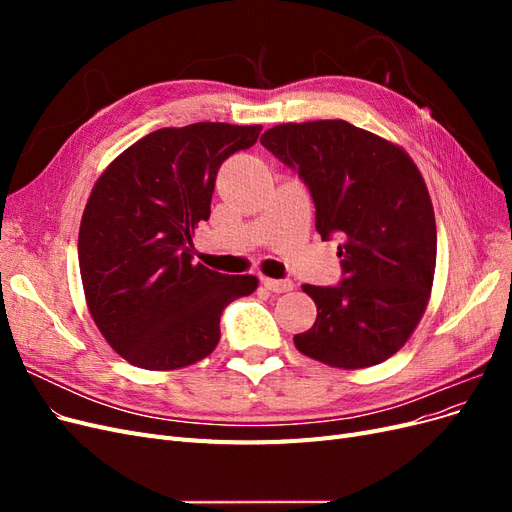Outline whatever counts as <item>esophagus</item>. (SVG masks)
Here are the masks:
<instances>
[{"mask_svg": "<svg viewBox=\"0 0 512 512\" xmlns=\"http://www.w3.org/2000/svg\"><path fill=\"white\" fill-rule=\"evenodd\" d=\"M262 284H265V288L275 292V294L292 290V282L290 280H273V277H262Z\"/></svg>", "mask_w": 512, "mask_h": 512, "instance_id": "1", "label": "esophagus"}]
</instances>
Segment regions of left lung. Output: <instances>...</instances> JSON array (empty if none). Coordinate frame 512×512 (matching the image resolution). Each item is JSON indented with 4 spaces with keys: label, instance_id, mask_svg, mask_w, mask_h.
Returning <instances> with one entry per match:
<instances>
[{
    "label": "left lung",
    "instance_id": "obj_1",
    "mask_svg": "<svg viewBox=\"0 0 512 512\" xmlns=\"http://www.w3.org/2000/svg\"><path fill=\"white\" fill-rule=\"evenodd\" d=\"M260 143L307 183L320 237L342 241L346 277L303 284L318 314L294 346L339 369L386 361L421 322L436 273V215L421 170L404 147L344 119L280 123Z\"/></svg>",
    "mask_w": 512,
    "mask_h": 512
}]
</instances>
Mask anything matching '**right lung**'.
Masks as SVG:
<instances>
[{
  "label": "right lung",
  "instance_id": "add662e5",
  "mask_svg": "<svg viewBox=\"0 0 512 512\" xmlns=\"http://www.w3.org/2000/svg\"><path fill=\"white\" fill-rule=\"evenodd\" d=\"M262 126L200 121L143 136L104 168L81 218L79 267L98 331L130 365L170 371L220 342L224 307L256 275L192 265V237L211 215L222 162Z\"/></svg>",
  "mask_w": 512,
  "mask_h": 512
}]
</instances>
